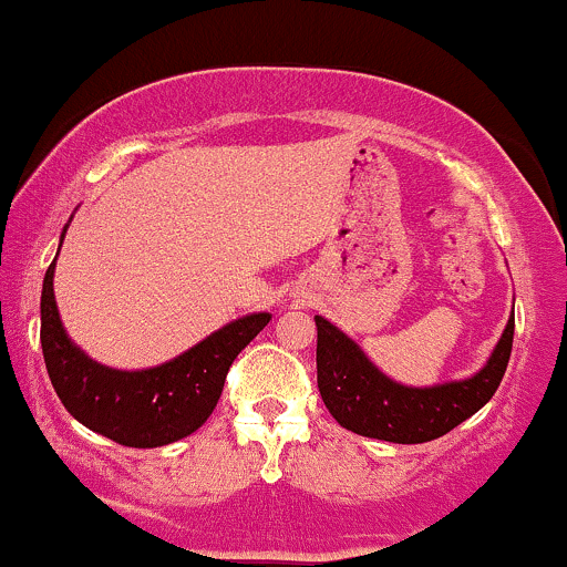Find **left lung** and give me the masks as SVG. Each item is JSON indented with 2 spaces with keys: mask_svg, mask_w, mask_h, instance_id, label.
<instances>
[{
  "mask_svg": "<svg viewBox=\"0 0 567 567\" xmlns=\"http://www.w3.org/2000/svg\"><path fill=\"white\" fill-rule=\"evenodd\" d=\"M318 390L344 430L390 443H427L443 437L494 398L507 371L515 318L477 374L456 382L409 388L377 369L358 342L316 316Z\"/></svg>",
  "mask_w": 567,
  "mask_h": 567,
  "instance_id": "obj_1",
  "label": "left lung"
}]
</instances>
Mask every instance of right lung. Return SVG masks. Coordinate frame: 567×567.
I'll use <instances>...</instances> for the list:
<instances>
[{"mask_svg":"<svg viewBox=\"0 0 567 567\" xmlns=\"http://www.w3.org/2000/svg\"><path fill=\"white\" fill-rule=\"evenodd\" d=\"M65 230L69 225L60 233V246ZM55 259L42 284L39 339L47 374L76 422L130 449H158L202 427L223 395L230 363L270 323V312H251L162 365L143 371L109 369L92 361L65 334L52 289Z\"/></svg>","mask_w":567,"mask_h":567,"instance_id":"right-lung-1","label":"right lung"}]
</instances>
